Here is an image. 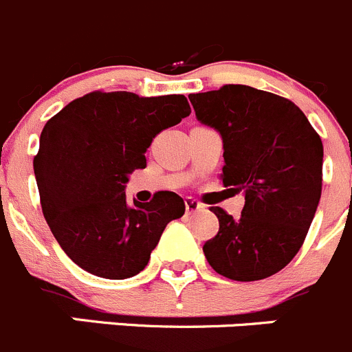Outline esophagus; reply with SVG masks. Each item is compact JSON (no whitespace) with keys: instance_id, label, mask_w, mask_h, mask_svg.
<instances>
[{"instance_id":"34e87169","label":"esophagus","mask_w":352,"mask_h":352,"mask_svg":"<svg viewBox=\"0 0 352 352\" xmlns=\"http://www.w3.org/2000/svg\"><path fill=\"white\" fill-rule=\"evenodd\" d=\"M204 208V206L201 204V202L199 201H195V199H192V197H188L185 201V209H186V212H197V211H201V209Z\"/></svg>"}]
</instances>
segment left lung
Instances as JSON below:
<instances>
[{
    "label": "left lung",
    "mask_w": 352,
    "mask_h": 352,
    "mask_svg": "<svg viewBox=\"0 0 352 352\" xmlns=\"http://www.w3.org/2000/svg\"><path fill=\"white\" fill-rule=\"evenodd\" d=\"M223 140L225 186L244 193L239 218L211 208L220 228L206 241L209 265L234 281H260L302 248L323 186V143L295 102L248 85L188 96Z\"/></svg>",
    "instance_id": "obj_1"
}]
</instances>
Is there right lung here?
<instances>
[{
    "label": "right lung",
    "instance_id": "1",
    "mask_svg": "<svg viewBox=\"0 0 352 352\" xmlns=\"http://www.w3.org/2000/svg\"><path fill=\"white\" fill-rule=\"evenodd\" d=\"M188 115L185 96L94 90L45 124L33 162L41 209L76 265L104 279H127L148 265L185 202L164 190L146 204L129 206L125 183L146 167L144 151L153 138Z\"/></svg>",
    "mask_w": 352,
    "mask_h": 352
}]
</instances>
